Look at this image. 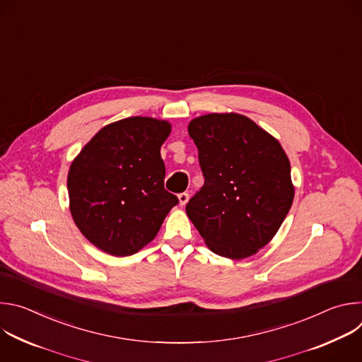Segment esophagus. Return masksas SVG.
I'll list each match as a JSON object with an SVG mask.
<instances>
[{"instance_id": "obj_1", "label": "esophagus", "mask_w": 362, "mask_h": 362, "mask_svg": "<svg viewBox=\"0 0 362 362\" xmlns=\"http://www.w3.org/2000/svg\"><path fill=\"white\" fill-rule=\"evenodd\" d=\"M177 199H179V204H180V206H185V204L189 202V194H187V193H180V194L177 196Z\"/></svg>"}]
</instances>
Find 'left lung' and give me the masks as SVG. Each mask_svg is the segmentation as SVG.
I'll use <instances>...</instances> for the list:
<instances>
[{"instance_id": "left-lung-1", "label": "left lung", "mask_w": 362, "mask_h": 362, "mask_svg": "<svg viewBox=\"0 0 362 362\" xmlns=\"http://www.w3.org/2000/svg\"><path fill=\"white\" fill-rule=\"evenodd\" d=\"M204 185L186 204L206 246L239 261L279 230L295 196L291 163L278 139L239 113L190 120Z\"/></svg>"}]
</instances>
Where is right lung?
Returning a JSON list of instances; mask_svg holds the SVG:
<instances>
[{
    "label": "right lung",
    "instance_id": "right-lung-1",
    "mask_svg": "<svg viewBox=\"0 0 362 362\" xmlns=\"http://www.w3.org/2000/svg\"><path fill=\"white\" fill-rule=\"evenodd\" d=\"M168 120L127 117L100 129L73 159L69 206L84 238L113 256H130L156 238L177 197L165 190L160 147Z\"/></svg>",
    "mask_w": 362,
    "mask_h": 362
}]
</instances>
